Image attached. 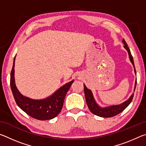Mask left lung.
<instances>
[{
  "mask_svg": "<svg viewBox=\"0 0 146 146\" xmlns=\"http://www.w3.org/2000/svg\"><path fill=\"white\" fill-rule=\"evenodd\" d=\"M122 42L124 44V46L123 47H124L125 49L127 51L128 54H129L130 61L132 63L133 67H134L135 73V74H137L135 67L134 61H133V58L131 55V53L130 49L128 48L127 44L125 42V41L123 38L122 40ZM136 85H137V79H136L134 91L136 88ZM84 90L86 103H87V105L89 109H90V110L91 111V112L93 113L94 115L98 116V117H114V116L117 115L118 114H119V113L122 112L129 105V104L131 102V101L133 100V96H134V93H133L132 95L129 98V99L125 101L124 102L121 104L111 106L106 108H101L97 104V103L96 102V101L94 99L93 93L91 92V91L86 88V86L84 84Z\"/></svg>",
  "mask_w": 146,
  "mask_h": 146,
  "instance_id": "obj_1",
  "label": "left lung"
}]
</instances>
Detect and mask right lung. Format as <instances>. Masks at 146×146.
Here are the masks:
<instances>
[{
    "label": "right lung",
    "mask_w": 146,
    "mask_h": 146,
    "mask_svg": "<svg viewBox=\"0 0 146 146\" xmlns=\"http://www.w3.org/2000/svg\"><path fill=\"white\" fill-rule=\"evenodd\" d=\"M15 56L10 75V86L17 106L32 118L40 120H50L56 117L61 111L64 98L74 80L66 84L52 95L42 100H33L24 97L19 92L15 83L14 67Z\"/></svg>",
    "instance_id": "1"
}]
</instances>
